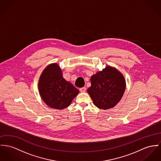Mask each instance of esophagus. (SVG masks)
Returning <instances> with one entry per match:
<instances>
[{"instance_id":"34e87169","label":"esophagus","mask_w":161,"mask_h":161,"mask_svg":"<svg viewBox=\"0 0 161 161\" xmlns=\"http://www.w3.org/2000/svg\"><path fill=\"white\" fill-rule=\"evenodd\" d=\"M80 92H85L86 91V87H83L80 88Z\"/></svg>"}]
</instances>
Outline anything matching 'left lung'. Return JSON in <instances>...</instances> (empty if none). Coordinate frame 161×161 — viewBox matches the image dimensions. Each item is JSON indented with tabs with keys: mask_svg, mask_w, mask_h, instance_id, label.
Returning <instances> with one entry per match:
<instances>
[{
	"mask_svg": "<svg viewBox=\"0 0 161 161\" xmlns=\"http://www.w3.org/2000/svg\"><path fill=\"white\" fill-rule=\"evenodd\" d=\"M91 86L87 92L94 104L99 108L108 110L113 108L121 100L125 89L123 75L110 65L91 77Z\"/></svg>",
	"mask_w": 161,
	"mask_h": 161,
	"instance_id": "1",
	"label": "left lung"
}]
</instances>
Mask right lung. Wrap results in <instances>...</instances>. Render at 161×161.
<instances>
[{
  "label": "right lung",
  "mask_w": 161,
  "mask_h": 161,
  "mask_svg": "<svg viewBox=\"0 0 161 161\" xmlns=\"http://www.w3.org/2000/svg\"><path fill=\"white\" fill-rule=\"evenodd\" d=\"M38 91L43 102L51 108L62 110L68 107L79 91L62 76L57 63L48 65L38 80Z\"/></svg>",
  "instance_id": "obj_1"
}]
</instances>
